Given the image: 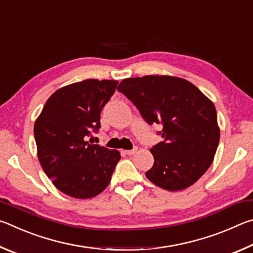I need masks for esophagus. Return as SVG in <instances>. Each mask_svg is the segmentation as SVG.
Segmentation results:
<instances>
[{"mask_svg":"<svg viewBox=\"0 0 253 253\" xmlns=\"http://www.w3.org/2000/svg\"><path fill=\"white\" fill-rule=\"evenodd\" d=\"M137 151V148H134V149H128V151H125V154L126 155H132V154H135V152Z\"/></svg>","mask_w":253,"mask_h":253,"instance_id":"1","label":"esophagus"}]
</instances>
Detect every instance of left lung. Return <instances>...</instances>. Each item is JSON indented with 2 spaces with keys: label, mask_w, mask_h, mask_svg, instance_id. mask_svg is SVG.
Segmentation results:
<instances>
[{
  "label": "left lung",
  "mask_w": 253,
  "mask_h": 253,
  "mask_svg": "<svg viewBox=\"0 0 253 253\" xmlns=\"http://www.w3.org/2000/svg\"><path fill=\"white\" fill-rule=\"evenodd\" d=\"M117 90L149 125H162L163 142L151 148L153 168L146 177L168 191L193 185L212 164L220 140L213 102L193 84L170 76L127 78Z\"/></svg>",
  "instance_id": "obj_1"
}]
</instances>
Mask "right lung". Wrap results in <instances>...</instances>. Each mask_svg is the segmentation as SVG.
Returning <instances> with one entry per match:
<instances>
[{"label":"right lung","instance_id":"add662e5","mask_svg":"<svg viewBox=\"0 0 253 253\" xmlns=\"http://www.w3.org/2000/svg\"><path fill=\"white\" fill-rule=\"evenodd\" d=\"M117 84L116 80L87 79L60 88L34 124L42 169L59 191L72 198L101 193L121 160L116 149L87 142L100 128L101 109Z\"/></svg>","mask_w":253,"mask_h":253}]
</instances>
